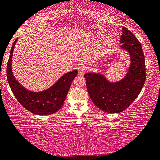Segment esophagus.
I'll list each match as a JSON object with an SVG mask.
<instances>
[{
  "mask_svg": "<svg viewBox=\"0 0 160 160\" xmlns=\"http://www.w3.org/2000/svg\"><path fill=\"white\" fill-rule=\"evenodd\" d=\"M78 72H79V74L83 75L84 73H85L86 70H87V67H86L84 64H80L79 66H78Z\"/></svg>",
  "mask_w": 160,
  "mask_h": 160,
  "instance_id": "34e87169",
  "label": "esophagus"
}]
</instances>
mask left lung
I'll return each instance as SVG.
<instances>
[{"label":"left lung","mask_w":160,"mask_h":160,"mask_svg":"<svg viewBox=\"0 0 160 160\" xmlns=\"http://www.w3.org/2000/svg\"><path fill=\"white\" fill-rule=\"evenodd\" d=\"M120 48L128 51L130 65L120 80L110 82L101 73L84 75L87 90L93 103L104 112L119 113L128 108L142 89L146 80L145 61L142 48L130 30L122 27Z\"/></svg>","instance_id":"8db88e82"}]
</instances>
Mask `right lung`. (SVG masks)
<instances>
[{
	"label": "right lung",
	"mask_w": 160,
	"mask_h": 160,
	"mask_svg": "<svg viewBox=\"0 0 160 160\" xmlns=\"http://www.w3.org/2000/svg\"><path fill=\"white\" fill-rule=\"evenodd\" d=\"M13 42L7 65V78L12 93L18 101L30 112L39 115H46L56 112L64 103L70 90L71 82L78 74V70L65 73L56 82L47 90L32 92L27 90L15 78L12 72V58L15 45Z\"/></svg>",
	"instance_id": "add662e5"
}]
</instances>
